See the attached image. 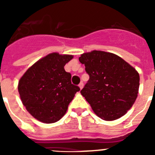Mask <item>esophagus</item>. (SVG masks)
<instances>
[{"label": "esophagus", "mask_w": 155, "mask_h": 155, "mask_svg": "<svg viewBox=\"0 0 155 155\" xmlns=\"http://www.w3.org/2000/svg\"><path fill=\"white\" fill-rule=\"evenodd\" d=\"M78 86H79V87H80V89L81 90L82 88H83V87H84V84H83V82H81Z\"/></svg>", "instance_id": "34e87169"}]
</instances>
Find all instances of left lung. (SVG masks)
<instances>
[{"mask_svg":"<svg viewBox=\"0 0 155 155\" xmlns=\"http://www.w3.org/2000/svg\"><path fill=\"white\" fill-rule=\"evenodd\" d=\"M79 61L89 75L81 93L94 113L106 121L117 120L132 107L140 85V76L119 56L104 51L84 53Z\"/></svg>","mask_w":155,"mask_h":155,"instance_id":"obj_1","label":"left lung"}]
</instances>
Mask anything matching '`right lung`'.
<instances>
[{"mask_svg": "<svg viewBox=\"0 0 155 155\" xmlns=\"http://www.w3.org/2000/svg\"><path fill=\"white\" fill-rule=\"evenodd\" d=\"M72 55L48 54L30 67L18 81L20 98L34 118L45 124L61 120L68 110L78 86L71 84L64 66Z\"/></svg>", "mask_w": 155, "mask_h": 155, "instance_id": "1", "label": "right lung"}]
</instances>
